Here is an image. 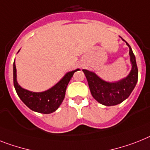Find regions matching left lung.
<instances>
[{"label":"left lung","mask_w":150,"mask_h":150,"mask_svg":"<svg viewBox=\"0 0 150 150\" xmlns=\"http://www.w3.org/2000/svg\"><path fill=\"white\" fill-rule=\"evenodd\" d=\"M120 38L129 49L132 69L127 77L115 82H108L100 79L93 71L82 69L86 76L91 95L98 102L105 106H114L123 102L131 94L138 81V69L135 56L130 46L122 37Z\"/></svg>","instance_id":"1"}]
</instances>
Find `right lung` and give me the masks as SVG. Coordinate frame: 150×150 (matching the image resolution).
<instances>
[{"instance_id": "add662e5", "label": "right lung", "mask_w": 150, "mask_h": 150, "mask_svg": "<svg viewBox=\"0 0 150 150\" xmlns=\"http://www.w3.org/2000/svg\"><path fill=\"white\" fill-rule=\"evenodd\" d=\"M78 70L79 69L66 73L63 78L51 88L42 92H33L23 88L17 82V69L14 62L13 67V85L19 98L30 109L41 114H51L56 111L63 101L68 84L74 73Z\"/></svg>"}]
</instances>
